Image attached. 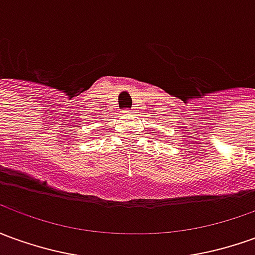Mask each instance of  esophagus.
Wrapping results in <instances>:
<instances>
[{"label": "esophagus", "mask_w": 255, "mask_h": 255, "mask_svg": "<svg viewBox=\"0 0 255 255\" xmlns=\"http://www.w3.org/2000/svg\"><path fill=\"white\" fill-rule=\"evenodd\" d=\"M126 112H131V111H126Z\"/></svg>", "instance_id": "34e87169"}]
</instances>
